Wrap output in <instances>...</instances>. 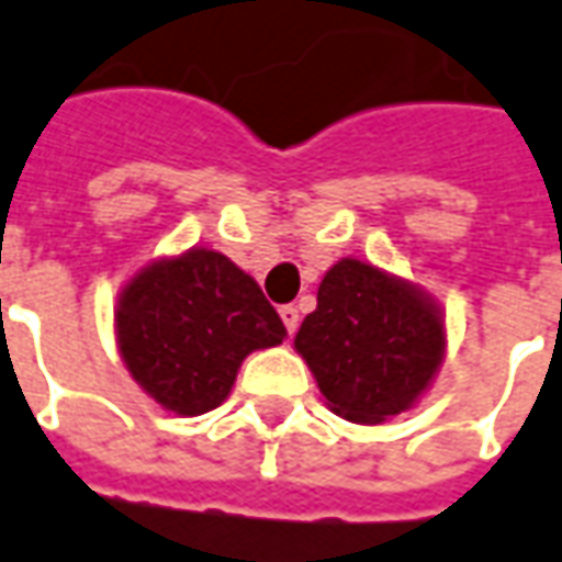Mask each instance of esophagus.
<instances>
[{"mask_svg":"<svg viewBox=\"0 0 562 562\" xmlns=\"http://www.w3.org/2000/svg\"><path fill=\"white\" fill-rule=\"evenodd\" d=\"M280 316H282V323H285V331H289V335H295L297 323H301L295 304H285V307H280Z\"/></svg>","mask_w":562,"mask_h":562,"instance_id":"1","label":"esophagus"}]
</instances>
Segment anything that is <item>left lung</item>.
<instances>
[{
  "label": "left lung",
  "mask_w": 562,
  "mask_h": 562,
  "mask_svg": "<svg viewBox=\"0 0 562 562\" xmlns=\"http://www.w3.org/2000/svg\"><path fill=\"white\" fill-rule=\"evenodd\" d=\"M295 350L331 412L381 425L427 391L446 353V331L440 307L418 285L341 258L319 282Z\"/></svg>",
  "instance_id": "8db88e82"
}]
</instances>
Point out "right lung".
Masks as SVG:
<instances>
[{"mask_svg": "<svg viewBox=\"0 0 562 562\" xmlns=\"http://www.w3.org/2000/svg\"><path fill=\"white\" fill-rule=\"evenodd\" d=\"M282 338L285 326L261 285L212 249L153 261L116 304V341L128 372L178 415L221 406L251 350Z\"/></svg>", "mask_w": 562, "mask_h": 562, "instance_id": "obj_1", "label": "right lung"}]
</instances>
